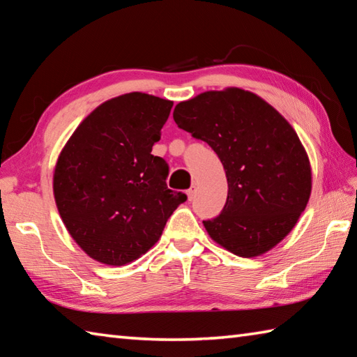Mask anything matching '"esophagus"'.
Here are the masks:
<instances>
[{"mask_svg":"<svg viewBox=\"0 0 357 357\" xmlns=\"http://www.w3.org/2000/svg\"><path fill=\"white\" fill-rule=\"evenodd\" d=\"M195 192H196V190H195V185L188 188V190H187V198H188V201H192V199H193Z\"/></svg>","mask_w":357,"mask_h":357,"instance_id":"34e87169","label":"esophagus"}]
</instances>
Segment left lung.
Here are the masks:
<instances>
[{"instance_id":"1","label":"left lung","mask_w":357,"mask_h":357,"mask_svg":"<svg viewBox=\"0 0 357 357\" xmlns=\"http://www.w3.org/2000/svg\"><path fill=\"white\" fill-rule=\"evenodd\" d=\"M179 128L206 141L224 165L222 213L204 221L216 244L241 257L270 252L298 224L312 195V165L298 133L248 90H208L179 102Z\"/></svg>"}]
</instances>
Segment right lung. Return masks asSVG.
<instances>
[{
    "label": "right lung",
    "mask_w": 357,
    "mask_h": 357,
    "mask_svg": "<svg viewBox=\"0 0 357 357\" xmlns=\"http://www.w3.org/2000/svg\"><path fill=\"white\" fill-rule=\"evenodd\" d=\"M173 101L132 92L87 115L53 170L56 208L92 259L119 267L146 255L187 196L167 188L169 165L151 155Z\"/></svg>",
    "instance_id": "right-lung-1"
}]
</instances>
